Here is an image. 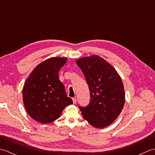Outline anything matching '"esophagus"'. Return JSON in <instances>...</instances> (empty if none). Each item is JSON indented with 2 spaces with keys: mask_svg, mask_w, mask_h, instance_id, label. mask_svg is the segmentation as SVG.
Returning <instances> with one entry per match:
<instances>
[{
  "mask_svg": "<svg viewBox=\"0 0 155 155\" xmlns=\"http://www.w3.org/2000/svg\"><path fill=\"white\" fill-rule=\"evenodd\" d=\"M72 102H73L74 104L77 103V98H72Z\"/></svg>",
  "mask_w": 155,
  "mask_h": 155,
  "instance_id": "obj_1",
  "label": "esophagus"
}]
</instances>
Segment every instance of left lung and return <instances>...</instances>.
Segmentation results:
<instances>
[{
    "mask_svg": "<svg viewBox=\"0 0 155 155\" xmlns=\"http://www.w3.org/2000/svg\"><path fill=\"white\" fill-rule=\"evenodd\" d=\"M76 62L90 91V103L85 107H78L83 118L94 127H106L116 120L124 104V89L120 75L98 55L81 58Z\"/></svg>",
    "mask_w": 155,
    "mask_h": 155,
    "instance_id": "left-lung-1",
    "label": "left lung"
}]
</instances>
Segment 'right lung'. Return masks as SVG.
Segmentation results:
<instances>
[{"instance_id": "1", "label": "right lung", "mask_w": 155, "mask_h": 155, "mask_svg": "<svg viewBox=\"0 0 155 155\" xmlns=\"http://www.w3.org/2000/svg\"><path fill=\"white\" fill-rule=\"evenodd\" d=\"M65 57H52L36 67L25 81L22 90L25 107L32 119L41 123L53 122L64 108L72 104L58 78Z\"/></svg>"}]
</instances>
